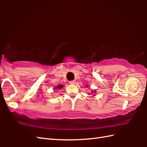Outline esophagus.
<instances>
[{
  "label": "esophagus",
  "instance_id": "1",
  "mask_svg": "<svg viewBox=\"0 0 147 147\" xmlns=\"http://www.w3.org/2000/svg\"><path fill=\"white\" fill-rule=\"evenodd\" d=\"M69 83L71 84V85H75V84H76V81H71V82H69Z\"/></svg>",
  "mask_w": 147,
  "mask_h": 147
}]
</instances>
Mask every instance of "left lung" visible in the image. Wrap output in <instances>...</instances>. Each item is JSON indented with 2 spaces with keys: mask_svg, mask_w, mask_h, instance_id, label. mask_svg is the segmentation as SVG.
Instances as JSON below:
<instances>
[{
  "mask_svg": "<svg viewBox=\"0 0 147 147\" xmlns=\"http://www.w3.org/2000/svg\"><path fill=\"white\" fill-rule=\"evenodd\" d=\"M86 87H88V85H86ZM95 92H96V90H92L91 94L93 95V96H95Z\"/></svg>",
  "mask_w": 147,
  "mask_h": 147,
  "instance_id": "1",
  "label": "left lung"
}]
</instances>
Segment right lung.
<instances>
[{
    "label": "right lung",
    "instance_id": "add662e5",
    "mask_svg": "<svg viewBox=\"0 0 147 147\" xmlns=\"http://www.w3.org/2000/svg\"><path fill=\"white\" fill-rule=\"evenodd\" d=\"M64 87V85H58L56 86L55 87H54V90H61L62 88Z\"/></svg>",
    "mask_w": 147,
    "mask_h": 147
}]
</instances>
